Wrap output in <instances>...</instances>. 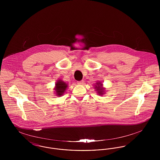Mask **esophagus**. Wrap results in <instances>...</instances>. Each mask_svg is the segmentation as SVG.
<instances>
[{"mask_svg": "<svg viewBox=\"0 0 160 160\" xmlns=\"http://www.w3.org/2000/svg\"><path fill=\"white\" fill-rule=\"evenodd\" d=\"M78 84H83V81H78L77 82Z\"/></svg>", "mask_w": 160, "mask_h": 160, "instance_id": "1", "label": "esophagus"}]
</instances>
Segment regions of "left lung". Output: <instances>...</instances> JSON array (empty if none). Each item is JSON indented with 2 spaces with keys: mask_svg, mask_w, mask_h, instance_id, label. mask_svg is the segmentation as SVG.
<instances>
[{
  "mask_svg": "<svg viewBox=\"0 0 160 160\" xmlns=\"http://www.w3.org/2000/svg\"><path fill=\"white\" fill-rule=\"evenodd\" d=\"M95 88L96 89L95 91L97 92V93L99 95H102L104 93V88H102V84H101V83H96V85H95Z\"/></svg>",
  "mask_w": 160,
  "mask_h": 160,
  "instance_id": "left-lung-1",
  "label": "left lung"
}]
</instances>
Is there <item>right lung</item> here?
<instances>
[{"label":"right lung","instance_id":"1","mask_svg":"<svg viewBox=\"0 0 160 160\" xmlns=\"http://www.w3.org/2000/svg\"><path fill=\"white\" fill-rule=\"evenodd\" d=\"M67 87H68V84H67L66 83H65L62 80H59L58 81H57V82L55 84V88H54L56 94L57 95L56 96L61 97L66 91Z\"/></svg>","mask_w":160,"mask_h":160}]
</instances>
